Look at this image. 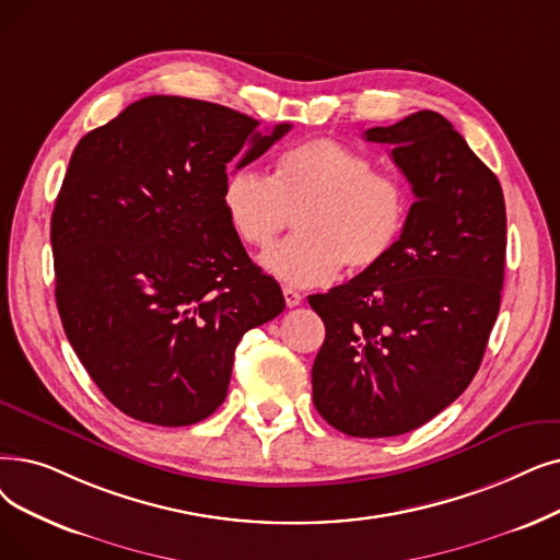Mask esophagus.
I'll use <instances>...</instances> for the list:
<instances>
[{
	"mask_svg": "<svg viewBox=\"0 0 560 560\" xmlns=\"http://www.w3.org/2000/svg\"><path fill=\"white\" fill-rule=\"evenodd\" d=\"M283 300H285V304H288L290 308L302 304V295L298 293V290H293V288H283Z\"/></svg>",
	"mask_w": 560,
	"mask_h": 560,
	"instance_id": "esophagus-1",
	"label": "esophagus"
}]
</instances>
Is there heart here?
Listing matches in <instances>:
<instances>
[{
    "label": "heart",
    "mask_w": 560,
    "mask_h": 560,
    "mask_svg": "<svg viewBox=\"0 0 560 560\" xmlns=\"http://www.w3.org/2000/svg\"><path fill=\"white\" fill-rule=\"evenodd\" d=\"M222 206L247 247L267 249L295 217L298 235L260 258L279 281L311 288L348 272H369L394 254L409 222V194L350 145L308 139L277 158L272 178L233 168Z\"/></svg>",
    "instance_id": "b5f03b06"
}]
</instances>
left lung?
<instances>
[{
	"instance_id": "1",
	"label": "left lung",
	"mask_w": 560,
	"mask_h": 560,
	"mask_svg": "<svg viewBox=\"0 0 560 560\" xmlns=\"http://www.w3.org/2000/svg\"><path fill=\"white\" fill-rule=\"evenodd\" d=\"M392 145L417 201L394 254L311 295L325 323L313 405L350 436L428 423L474 380L497 323L505 267L499 178L430 109L363 132Z\"/></svg>"
}]
</instances>
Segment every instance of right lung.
<instances>
[{"mask_svg": "<svg viewBox=\"0 0 560 560\" xmlns=\"http://www.w3.org/2000/svg\"><path fill=\"white\" fill-rule=\"evenodd\" d=\"M256 128L222 105L149 95L72 151L50 226L57 308L91 380L137 421L208 419L240 338L285 308L222 206L231 164L290 130Z\"/></svg>", "mask_w": 560, "mask_h": 560, "instance_id": "add662e5", "label": "right lung"}]
</instances>
